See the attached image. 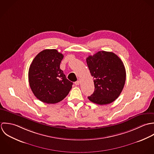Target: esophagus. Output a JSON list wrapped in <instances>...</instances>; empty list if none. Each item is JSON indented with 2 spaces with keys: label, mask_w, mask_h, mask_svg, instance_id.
<instances>
[{
  "label": "esophagus",
  "mask_w": 154,
  "mask_h": 154,
  "mask_svg": "<svg viewBox=\"0 0 154 154\" xmlns=\"http://www.w3.org/2000/svg\"><path fill=\"white\" fill-rule=\"evenodd\" d=\"M74 84H75V85H77V86L79 85H80V81H77V82H75L74 83Z\"/></svg>",
  "instance_id": "obj_1"
}]
</instances>
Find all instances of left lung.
<instances>
[{"mask_svg": "<svg viewBox=\"0 0 154 154\" xmlns=\"http://www.w3.org/2000/svg\"><path fill=\"white\" fill-rule=\"evenodd\" d=\"M94 91L88 96L93 103L106 105L114 102L123 91L126 72L121 59L114 53L99 51L86 58Z\"/></svg>", "mask_w": 154, "mask_h": 154, "instance_id": "left-lung-1", "label": "left lung"}]
</instances>
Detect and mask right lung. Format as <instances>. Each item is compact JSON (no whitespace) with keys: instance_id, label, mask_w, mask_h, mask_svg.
<instances>
[{"instance_id":"obj_1","label":"right lung","mask_w":154,"mask_h":154,"mask_svg":"<svg viewBox=\"0 0 154 154\" xmlns=\"http://www.w3.org/2000/svg\"><path fill=\"white\" fill-rule=\"evenodd\" d=\"M63 55L56 49H45L32 60L29 71V82L34 96L46 103L63 100L72 88L60 63Z\"/></svg>"}]
</instances>
